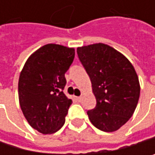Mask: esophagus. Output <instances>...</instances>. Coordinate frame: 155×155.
Masks as SVG:
<instances>
[{
    "instance_id": "1",
    "label": "esophagus",
    "mask_w": 155,
    "mask_h": 155,
    "mask_svg": "<svg viewBox=\"0 0 155 155\" xmlns=\"http://www.w3.org/2000/svg\"><path fill=\"white\" fill-rule=\"evenodd\" d=\"M75 98H76V100H78V101H80V100L82 99V97H75Z\"/></svg>"
}]
</instances>
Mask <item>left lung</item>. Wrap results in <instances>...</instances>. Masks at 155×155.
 Masks as SVG:
<instances>
[{"mask_svg": "<svg viewBox=\"0 0 155 155\" xmlns=\"http://www.w3.org/2000/svg\"><path fill=\"white\" fill-rule=\"evenodd\" d=\"M79 59L90 77L97 105L87 111L101 131L118 130L133 115L140 98L139 77L131 62L105 44L77 48Z\"/></svg>", "mask_w": 155, "mask_h": 155, "instance_id": "obj_1", "label": "left lung"}]
</instances>
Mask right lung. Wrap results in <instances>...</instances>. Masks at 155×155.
Wrapping results in <instances>:
<instances>
[{
	"mask_svg": "<svg viewBox=\"0 0 155 155\" xmlns=\"http://www.w3.org/2000/svg\"><path fill=\"white\" fill-rule=\"evenodd\" d=\"M74 56V48L48 44L31 55L20 72V108L31 127L41 134L55 133L65 123L72 103L63 92L65 73Z\"/></svg>",
	"mask_w": 155,
	"mask_h": 155,
	"instance_id": "right-lung-1",
	"label": "right lung"
}]
</instances>
